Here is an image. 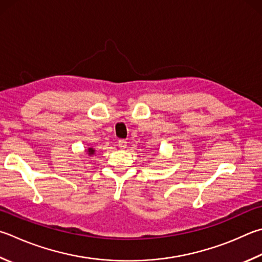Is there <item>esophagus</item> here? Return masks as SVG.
Returning a JSON list of instances; mask_svg holds the SVG:
<instances>
[{
  "mask_svg": "<svg viewBox=\"0 0 262 262\" xmlns=\"http://www.w3.org/2000/svg\"><path fill=\"white\" fill-rule=\"evenodd\" d=\"M118 146L120 147L121 150L126 149V146H127V141H126V140H119V141H118Z\"/></svg>",
  "mask_w": 262,
  "mask_h": 262,
  "instance_id": "1",
  "label": "esophagus"
}]
</instances>
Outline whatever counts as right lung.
Segmentation results:
<instances>
[{"instance_id":"right-lung-1","label":"right lung","mask_w":262,"mask_h":262,"mask_svg":"<svg viewBox=\"0 0 262 262\" xmlns=\"http://www.w3.org/2000/svg\"><path fill=\"white\" fill-rule=\"evenodd\" d=\"M88 154L89 155H94L95 154V150L93 149V147H88Z\"/></svg>"}]
</instances>
